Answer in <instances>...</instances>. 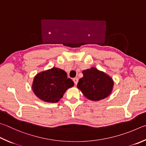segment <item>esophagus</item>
<instances>
[{
  "instance_id": "34e87169",
  "label": "esophagus",
  "mask_w": 146,
  "mask_h": 146,
  "mask_svg": "<svg viewBox=\"0 0 146 146\" xmlns=\"http://www.w3.org/2000/svg\"><path fill=\"white\" fill-rule=\"evenodd\" d=\"M73 80L74 82V83H75V84L76 85V84H77V83H78V78H74L73 79Z\"/></svg>"
}]
</instances>
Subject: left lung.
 I'll return each instance as SVG.
<instances>
[{
    "mask_svg": "<svg viewBox=\"0 0 146 146\" xmlns=\"http://www.w3.org/2000/svg\"><path fill=\"white\" fill-rule=\"evenodd\" d=\"M82 73L84 76L79 80L77 87L87 99L99 101L109 96L113 86L109 76L93 67Z\"/></svg>",
    "mask_w": 146,
    "mask_h": 146,
    "instance_id": "left-lung-1",
    "label": "left lung"
}]
</instances>
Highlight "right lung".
Listing matches in <instances>:
<instances>
[{"mask_svg":"<svg viewBox=\"0 0 146 146\" xmlns=\"http://www.w3.org/2000/svg\"><path fill=\"white\" fill-rule=\"evenodd\" d=\"M73 86V82L68 78L64 70L52 68L37 74L34 78L33 90L38 98L44 102L57 103L66 90Z\"/></svg>","mask_w":146,"mask_h":146,"instance_id":"right-lung-1","label":"right lung"}]
</instances>
